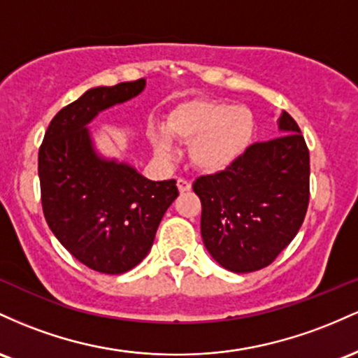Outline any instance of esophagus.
Here are the masks:
<instances>
[{"label":"esophagus","instance_id":"34e87169","mask_svg":"<svg viewBox=\"0 0 358 358\" xmlns=\"http://www.w3.org/2000/svg\"><path fill=\"white\" fill-rule=\"evenodd\" d=\"M178 189L180 192L191 191V182H189V180H186V179H178Z\"/></svg>","mask_w":358,"mask_h":358}]
</instances>
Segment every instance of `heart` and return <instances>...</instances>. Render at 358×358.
Here are the masks:
<instances>
[{
  "mask_svg": "<svg viewBox=\"0 0 358 358\" xmlns=\"http://www.w3.org/2000/svg\"><path fill=\"white\" fill-rule=\"evenodd\" d=\"M164 130L171 138L189 143L187 155L192 167L206 174H218L248 150L255 135V116L247 106L194 98L169 111ZM148 138L157 157H172L174 148L162 130L154 128L148 131Z\"/></svg>",
  "mask_w": 358,
  "mask_h": 358,
  "instance_id": "heart-1",
  "label": "heart"
}]
</instances>
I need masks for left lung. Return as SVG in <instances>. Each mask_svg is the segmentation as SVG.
I'll use <instances>...</instances> for the list:
<instances>
[{
    "label": "left lung",
    "instance_id": "left-lung-1",
    "mask_svg": "<svg viewBox=\"0 0 358 358\" xmlns=\"http://www.w3.org/2000/svg\"><path fill=\"white\" fill-rule=\"evenodd\" d=\"M279 130L248 147L218 174L201 176V235L220 266L236 274L271 266L292 242L308 211L309 150L298 123L282 111Z\"/></svg>",
    "mask_w": 358,
    "mask_h": 358
}]
</instances>
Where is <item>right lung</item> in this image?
<instances>
[{
	"label": "right lung",
	"mask_w": 358,
	"mask_h": 358,
	"mask_svg": "<svg viewBox=\"0 0 358 358\" xmlns=\"http://www.w3.org/2000/svg\"><path fill=\"white\" fill-rule=\"evenodd\" d=\"M143 87L145 79H136L86 91L52 118L38 150L47 224L71 255L101 274H123L145 259L179 196L174 179L155 182L92 148L87 123Z\"/></svg>",
	"instance_id": "add662e5"
}]
</instances>
